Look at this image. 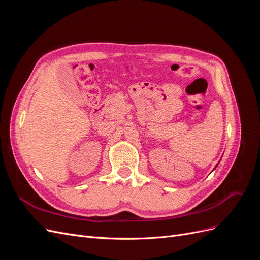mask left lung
<instances>
[{
    "instance_id": "1",
    "label": "left lung",
    "mask_w": 260,
    "mask_h": 260,
    "mask_svg": "<svg viewBox=\"0 0 260 260\" xmlns=\"http://www.w3.org/2000/svg\"><path fill=\"white\" fill-rule=\"evenodd\" d=\"M217 166H218V165H217ZM217 166H216V167H217Z\"/></svg>"
}]
</instances>
